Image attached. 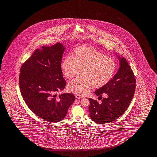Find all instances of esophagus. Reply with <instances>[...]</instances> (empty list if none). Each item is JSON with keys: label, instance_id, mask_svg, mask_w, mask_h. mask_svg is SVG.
<instances>
[{"label": "esophagus", "instance_id": "esophagus-1", "mask_svg": "<svg viewBox=\"0 0 157 157\" xmlns=\"http://www.w3.org/2000/svg\"><path fill=\"white\" fill-rule=\"evenodd\" d=\"M75 97L77 99H82V98H83V96H81V95H75Z\"/></svg>", "mask_w": 157, "mask_h": 157}]
</instances>
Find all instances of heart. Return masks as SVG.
Returning a JSON list of instances; mask_svg holds the SVG:
<instances>
[{"instance_id": "1", "label": "heart", "mask_w": 157, "mask_h": 157, "mask_svg": "<svg viewBox=\"0 0 157 157\" xmlns=\"http://www.w3.org/2000/svg\"><path fill=\"white\" fill-rule=\"evenodd\" d=\"M61 69L67 78L75 77L80 71L82 76L70 81L67 87L70 92L83 95L88 93L92 85L99 88L106 84L114 73L116 63L112 58L92 48L79 47L71 57L63 60Z\"/></svg>"}]
</instances>
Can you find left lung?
I'll return each mask as SVG.
<instances>
[{
  "instance_id": "1",
  "label": "left lung",
  "mask_w": 157,
  "mask_h": 157,
  "mask_svg": "<svg viewBox=\"0 0 157 157\" xmlns=\"http://www.w3.org/2000/svg\"><path fill=\"white\" fill-rule=\"evenodd\" d=\"M116 55L119 61L118 71L111 80L95 92L99 97L105 94L106 97L101 103L89 99L90 117L100 124L114 121L121 117L129 107L135 92L136 79L133 71L125 58Z\"/></svg>"
}]
</instances>
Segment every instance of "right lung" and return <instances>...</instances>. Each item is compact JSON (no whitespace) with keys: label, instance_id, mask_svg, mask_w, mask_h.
Returning a JSON list of instances; mask_svg holds the SVG:
<instances>
[{"label":"right lung","instance_id":"add662e5","mask_svg":"<svg viewBox=\"0 0 157 157\" xmlns=\"http://www.w3.org/2000/svg\"><path fill=\"white\" fill-rule=\"evenodd\" d=\"M64 50L60 43L37 49L23 64L19 78L21 94L28 107L40 118L53 123L65 118L75 99L71 93L57 94L66 86L61 69Z\"/></svg>","mask_w":157,"mask_h":157}]
</instances>
